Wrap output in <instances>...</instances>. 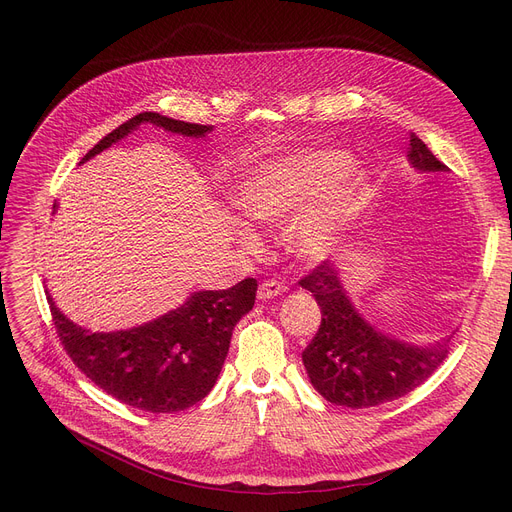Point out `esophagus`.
Masks as SVG:
<instances>
[{
	"label": "esophagus",
	"instance_id": "esophagus-1",
	"mask_svg": "<svg viewBox=\"0 0 512 512\" xmlns=\"http://www.w3.org/2000/svg\"><path fill=\"white\" fill-rule=\"evenodd\" d=\"M286 290V286L280 282V280H265V282H261V286H259V299L261 301H267V299H274V297H278V294H282Z\"/></svg>",
	"mask_w": 512,
	"mask_h": 512
}]
</instances>
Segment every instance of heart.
Masks as SVG:
<instances>
[{
	"mask_svg": "<svg viewBox=\"0 0 512 512\" xmlns=\"http://www.w3.org/2000/svg\"><path fill=\"white\" fill-rule=\"evenodd\" d=\"M351 159L338 151L286 155L255 168L236 191V203L249 218L282 222L332 191ZM361 186L344 182L292 234V245L309 259L330 255L361 207Z\"/></svg>",
	"mask_w": 512,
	"mask_h": 512,
	"instance_id": "b5f03b06",
	"label": "heart"
}]
</instances>
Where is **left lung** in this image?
I'll list each match as a JSON object with an SVG mask.
<instances>
[{
    "label": "left lung",
    "mask_w": 512,
    "mask_h": 512,
    "mask_svg": "<svg viewBox=\"0 0 512 512\" xmlns=\"http://www.w3.org/2000/svg\"><path fill=\"white\" fill-rule=\"evenodd\" d=\"M409 159L419 170H448L415 132ZM299 284L321 307V324L303 351V363L313 388L334 405L367 409L396 400L421 386L448 357L452 336L423 348L373 330L348 301L328 261L317 263Z\"/></svg>",
    "instance_id": "8db88e82"
}]
</instances>
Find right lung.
I'll list each match as a JSON object with an SVG mask.
<instances>
[{"label":"right lung","mask_w":512,"mask_h":512,"mask_svg":"<svg viewBox=\"0 0 512 512\" xmlns=\"http://www.w3.org/2000/svg\"><path fill=\"white\" fill-rule=\"evenodd\" d=\"M141 122L186 137H203L211 130L205 124L143 112L103 137L83 161L124 139ZM255 292V278H245L228 290H201L182 307L145 326L107 334L72 324L51 297L47 303L66 353L93 384L134 409L176 413L211 392L228 355L232 330L253 309Z\"/></svg>","instance_id":"obj_1"}]
</instances>
